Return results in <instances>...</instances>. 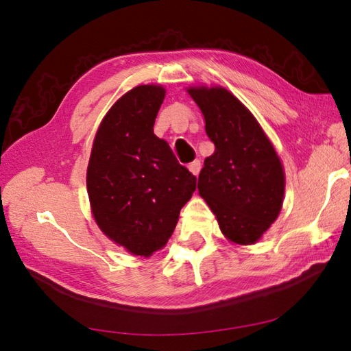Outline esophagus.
Returning <instances> with one entry per match:
<instances>
[{"mask_svg": "<svg viewBox=\"0 0 351 351\" xmlns=\"http://www.w3.org/2000/svg\"><path fill=\"white\" fill-rule=\"evenodd\" d=\"M189 170L192 171L193 175H198L199 170H201V161H199V159H195L193 162H190L189 164Z\"/></svg>", "mask_w": 351, "mask_h": 351, "instance_id": "esophagus-1", "label": "esophagus"}]
</instances>
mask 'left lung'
I'll use <instances>...</instances> for the list:
<instances>
[{
    "label": "left lung",
    "instance_id": "obj_1",
    "mask_svg": "<svg viewBox=\"0 0 351 351\" xmlns=\"http://www.w3.org/2000/svg\"><path fill=\"white\" fill-rule=\"evenodd\" d=\"M215 152L198 176L199 195L230 241L252 245L282 209L285 175L274 147L245 105L224 88H190Z\"/></svg>",
    "mask_w": 351,
    "mask_h": 351
}]
</instances>
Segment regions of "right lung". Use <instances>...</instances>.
<instances>
[{
    "mask_svg": "<svg viewBox=\"0 0 351 351\" xmlns=\"http://www.w3.org/2000/svg\"><path fill=\"white\" fill-rule=\"evenodd\" d=\"M165 96L142 85L117 100L94 138L86 187L102 232L134 255L148 257L173 234L197 178L153 133Z\"/></svg>",
    "mask_w": 351,
    "mask_h": 351,
    "instance_id": "add662e5",
    "label": "right lung"
}]
</instances>
